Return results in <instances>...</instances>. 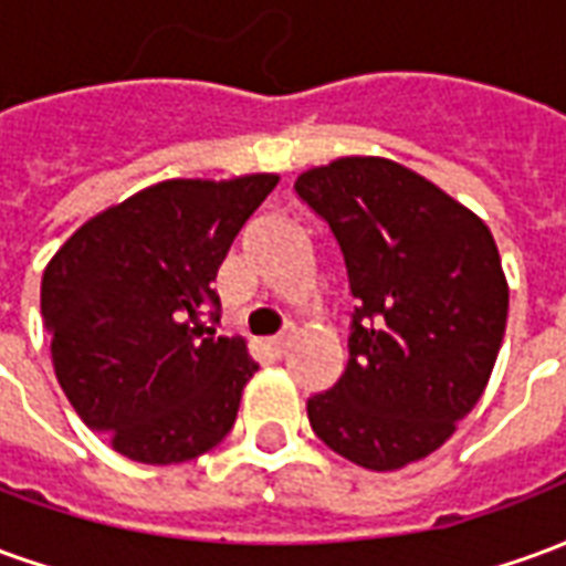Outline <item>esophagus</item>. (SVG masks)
Returning a JSON list of instances; mask_svg holds the SVG:
<instances>
[{
    "label": "esophagus",
    "instance_id": "1",
    "mask_svg": "<svg viewBox=\"0 0 566 566\" xmlns=\"http://www.w3.org/2000/svg\"><path fill=\"white\" fill-rule=\"evenodd\" d=\"M291 343H294V336L291 333H282V336H275L270 343V348L275 352V357H284L287 355V348H291Z\"/></svg>",
    "mask_w": 566,
    "mask_h": 566
}]
</instances>
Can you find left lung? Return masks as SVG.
Here are the masks:
<instances>
[{
  "label": "left lung",
  "instance_id": "left-lung-1",
  "mask_svg": "<svg viewBox=\"0 0 566 566\" xmlns=\"http://www.w3.org/2000/svg\"><path fill=\"white\" fill-rule=\"evenodd\" d=\"M331 223L357 306L348 367L306 403L345 461L391 473L437 451L497 360L510 284L488 223L388 157H336L296 175Z\"/></svg>",
  "mask_w": 566,
  "mask_h": 566
}]
</instances>
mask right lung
<instances>
[{"label": "right lung", "instance_id": "obj_1", "mask_svg": "<svg viewBox=\"0 0 566 566\" xmlns=\"http://www.w3.org/2000/svg\"><path fill=\"white\" fill-rule=\"evenodd\" d=\"M275 185V172L157 181L93 214L48 260L56 381L129 461H193L230 433L258 360L202 308L218 306V266Z\"/></svg>", "mask_w": 566, "mask_h": 566}]
</instances>
